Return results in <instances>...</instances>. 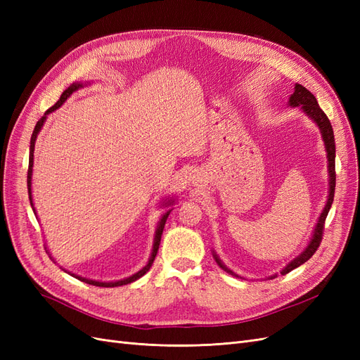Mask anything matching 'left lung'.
<instances>
[{
	"mask_svg": "<svg viewBox=\"0 0 360 360\" xmlns=\"http://www.w3.org/2000/svg\"><path fill=\"white\" fill-rule=\"evenodd\" d=\"M288 106L291 108H296L299 106L302 112L307 114L312 122L317 124V127L320 129V134L323 138V143H324V148H326V156H328V171H329V195H328V201H326L324 209L319 217L317 224H315V228L312 231L311 236V240L308 242V246L304 248L300 255H297L294 259H291L290 263L281 270V275H287L288 271H291L292 269H296L299 266H302L303 263H307V261L315 254V250L320 246L321 243V237H323V230H324V221L326 217H328V213L332 207L333 202V193H335V183H336V174H335V136H333V129L332 124L329 122L328 115L323 112L321 108L319 106L317 99H315V96L304 89L303 85L296 84L294 85V93L290 96V101H288ZM213 258L216 259V263L219 264V267H222L226 274H231L233 276H237L233 270L228 269L221 258L216 255V252L213 250ZM276 278V275H271L269 279H274Z\"/></svg>",
	"mask_w": 360,
	"mask_h": 360,
	"instance_id": "1",
	"label": "left lung"
}]
</instances>
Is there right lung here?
Instances as JSON below:
<instances>
[{"instance_id":"add662e5","label":"right lung","mask_w":360,"mask_h":360,"mask_svg":"<svg viewBox=\"0 0 360 360\" xmlns=\"http://www.w3.org/2000/svg\"><path fill=\"white\" fill-rule=\"evenodd\" d=\"M85 85H90V82H73L69 89H66L63 91V94H61V97L58 99V102L53 105V106H51L49 110L45 112V115H43L39 122H37V124H36V127H34V130H32V135H31V141H30V162H28V177H27V183H28V195H30V202H31V207H32V210H34V213H36V209H34V204H32V191H31V180H32V163H34V146H36V139H37V135H39V132L41 130V127H43V124H45V122H46V118H48V115L51 114V112H53L56 110H58V108L68 101V97H70L75 91H78L79 89H82V86H85ZM163 205L165 207H169V205H172L174 204V200L172 198H167V200H163V202H162ZM171 210L172 209H169V210H167L165 213L162 214V217L159 219V222H158V228H156V233H155V240H153V249H151V255H150V258H148V261H147V264L141 269L139 271H136V274H134L132 276H129V278H124V279H120V281H111V282H102V281H94V279H89V278H82V276H79V275H75V274H72V271H68L66 269H63L64 271H68L69 275H72L73 278H76V279H79V281H82V282H85V284H90V285H96V287H106V288H110V287H120V285H127V284H130V282H134V281H136V279H139L141 276H144L147 271L150 270V267H151V264H153V261H155V258H156V254H158V249H159V245H160V237H162V233H163V226H165V222H167V219H168V214L171 213ZM37 214V213H36Z\"/></svg>"}]
</instances>
